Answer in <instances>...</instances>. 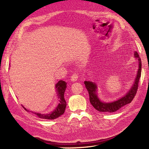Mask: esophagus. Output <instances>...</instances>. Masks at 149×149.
<instances>
[{
  "mask_svg": "<svg viewBox=\"0 0 149 149\" xmlns=\"http://www.w3.org/2000/svg\"><path fill=\"white\" fill-rule=\"evenodd\" d=\"M78 79V76L76 73H74L73 74H72L71 76V80L72 81H76L77 79Z\"/></svg>",
  "mask_w": 149,
  "mask_h": 149,
  "instance_id": "esophagus-1",
  "label": "esophagus"
}]
</instances>
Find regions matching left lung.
<instances>
[{"instance_id": "8db88e82", "label": "left lung", "mask_w": 149, "mask_h": 149, "mask_svg": "<svg viewBox=\"0 0 149 149\" xmlns=\"http://www.w3.org/2000/svg\"><path fill=\"white\" fill-rule=\"evenodd\" d=\"M134 57L138 60L139 63V68L137 71V76L135 79L134 83L132 87L129 90L127 93H126L125 95L119 98V100L114 101L113 102H102L97 95V85L95 83L92 81H85L84 84L86 88L88 91L89 93V101L91 102L92 106L95 108V109L102 112H116L122 107L124 106L127 104L131 102L133 100L134 97H135L137 93V91L138 89V84L139 79L141 76V68H142V63L141 60L139 57V54L137 52H134Z\"/></svg>"}]
</instances>
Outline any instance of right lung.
<instances>
[{
  "instance_id": "right-lung-1",
  "label": "right lung",
  "mask_w": 149,
  "mask_h": 149,
  "mask_svg": "<svg viewBox=\"0 0 149 149\" xmlns=\"http://www.w3.org/2000/svg\"><path fill=\"white\" fill-rule=\"evenodd\" d=\"M55 88L56 89V90L57 92L58 97L60 99V102L58 104L57 107L55 109V110L51 112H49L48 114H40V113H37V112H32V113H34L35 115H37L39 118L50 119V120L56 119L57 118H58V117H60L62 114H63L66 109V102L64 97L65 91L66 89V83L64 81L60 80L56 84ZM22 107H23L26 111L30 112L23 106H22Z\"/></svg>"
}]
</instances>
